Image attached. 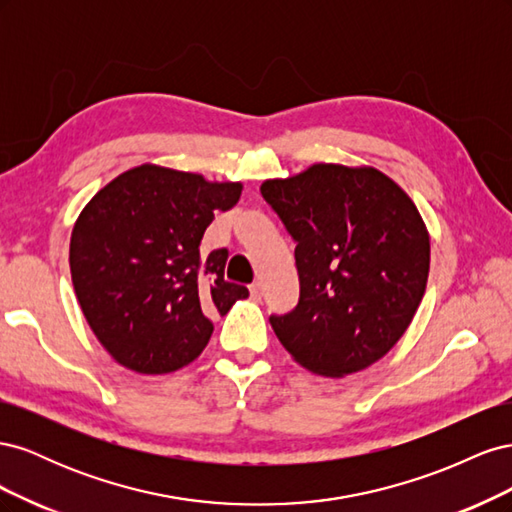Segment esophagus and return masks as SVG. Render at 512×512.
<instances>
[{"mask_svg":"<svg viewBox=\"0 0 512 512\" xmlns=\"http://www.w3.org/2000/svg\"><path fill=\"white\" fill-rule=\"evenodd\" d=\"M250 294H252L254 301H260V299H262V286H260L258 282L252 284V286H250Z\"/></svg>","mask_w":512,"mask_h":512,"instance_id":"esophagus-1","label":"esophagus"}]
</instances>
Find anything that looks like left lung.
<instances>
[{"instance_id": "8db88e82", "label": "left lung", "mask_w": 512, "mask_h": 512, "mask_svg": "<svg viewBox=\"0 0 512 512\" xmlns=\"http://www.w3.org/2000/svg\"><path fill=\"white\" fill-rule=\"evenodd\" d=\"M260 194L297 243L299 303L269 322L312 374L344 378L380 361L425 294L429 232L412 198L371 166L312 164Z\"/></svg>"}]
</instances>
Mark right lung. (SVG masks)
I'll use <instances>...</instances> for the list:
<instances>
[{"mask_svg":"<svg viewBox=\"0 0 512 512\" xmlns=\"http://www.w3.org/2000/svg\"><path fill=\"white\" fill-rule=\"evenodd\" d=\"M243 185L156 164L126 170L89 200L72 228L70 273L98 342L136 374L190 365L211 318L250 297L224 280L228 250L200 256V239Z\"/></svg>","mask_w":512,"mask_h":512,"instance_id":"add662e5","label":"right lung"}]
</instances>
